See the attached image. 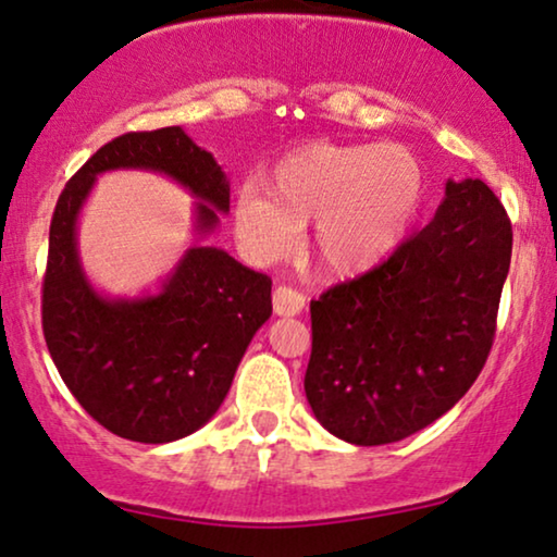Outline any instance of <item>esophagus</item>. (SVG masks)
<instances>
[{"label":"esophagus","mask_w":557,"mask_h":557,"mask_svg":"<svg viewBox=\"0 0 557 557\" xmlns=\"http://www.w3.org/2000/svg\"><path fill=\"white\" fill-rule=\"evenodd\" d=\"M304 307H307V296H304L299 288L292 286H278L273 292V311L278 317H296L301 314Z\"/></svg>","instance_id":"1"}]
</instances>
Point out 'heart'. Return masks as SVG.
Here are the masks:
<instances>
[{
	"label": "heart",
	"instance_id": "heart-1",
	"mask_svg": "<svg viewBox=\"0 0 557 557\" xmlns=\"http://www.w3.org/2000/svg\"><path fill=\"white\" fill-rule=\"evenodd\" d=\"M425 174L403 144H307L240 187L233 231L258 263L292 256L314 225V258L332 276L383 263L421 210Z\"/></svg>",
	"mask_w": 557,
	"mask_h": 557
}]
</instances>
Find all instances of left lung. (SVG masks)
I'll return each instance as SVG.
<instances>
[{"label":"left lung","instance_id":"8db88e82","mask_svg":"<svg viewBox=\"0 0 557 557\" xmlns=\"http://www.w3.org/2000/svg\"><path fill=\"white\" fill-rule=\"evenodd\" d=\"M512 225L482 180L446 182L421 233L383 265L311 301L304 391L332 436H413L474 385L492 349Z\"/></svg>","mask_w":557,"mask_h":557}]
</instances>
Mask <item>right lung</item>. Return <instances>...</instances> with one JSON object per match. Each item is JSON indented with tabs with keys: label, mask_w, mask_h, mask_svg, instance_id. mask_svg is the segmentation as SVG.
Here are the masks:
<instances>
[{
	"label": "right lung",
	"mask_w": 557,
	"mask_h": 557,
	"mask_svg": "<svg viewBox=\"0 0 557 557\" xmlns=\"http://www.w3.org/2000/svg\"><path fill=\"white\" fill-rule=\"evenodd\" d=\"M162 173L187 188L194 243L157 289L109 297L77 250V220L106 171ZM231 210V182L182 126L124 134L67 182L50 223L42 332L75 400L103 429L139 444H170L202 429L231 391L253 334L271 317V278L202 246Z\"/></svg>",
	"instance_id": "1"
}]
</instances>
